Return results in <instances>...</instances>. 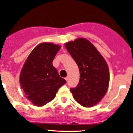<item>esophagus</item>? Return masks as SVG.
<instances>
[{"label": "esophagus", "instance_id": "esophagus-1", "mask_svg": "<svg viewBox=\"0 0 133 133\" xmlns=\"http://www.w3.org/2000/svg\"><path fill=\"white\" fill-rule=\"evenodd\" d=\"M65 80H66V81H68V80H69V77H66V78H65Z\"/></svg>", "mask_w": 133, "mask_h": 133}]
</instances>
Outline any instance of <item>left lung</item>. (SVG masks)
Segmentation results:
<instances>
[{
	"instance_id": "8db88e82",
	"label": "left lung",
	"mask_w": 133,
	"mask_h": 133,
	"mask_svg": "<svg viewBox=\"0 0 133 133\" xmlns=\"http://www.w3.org/2000/svg\"><path fill=\"white\" fill-rule=\"evenodd\" d=\"M67 50L78 65L80 79L75 88H70L74 100L83 107L98 103L107 92L109 83L108 65L91 42L78 38L65 43Z\"/></svg>"
}]
</instances>
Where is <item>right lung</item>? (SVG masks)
I'll return each instance as SVG.
<instances>
[{"instance_id":"add662e5","label":"right lung","mask_w":133,"mask_h":133,"mask_svg":"<svg viewBox=\"0 0 133 133\" xmlns=\"http://www.w3.org/2000/svg\"><path fill=\"white\" fill-rule=\"evenodd\" d=\"M60 49L53 43H41L29 55L21 70V87L26 98L38 107L52 101L58 90L66 83L52 65Z\"/></svg>"}]
</instances>
